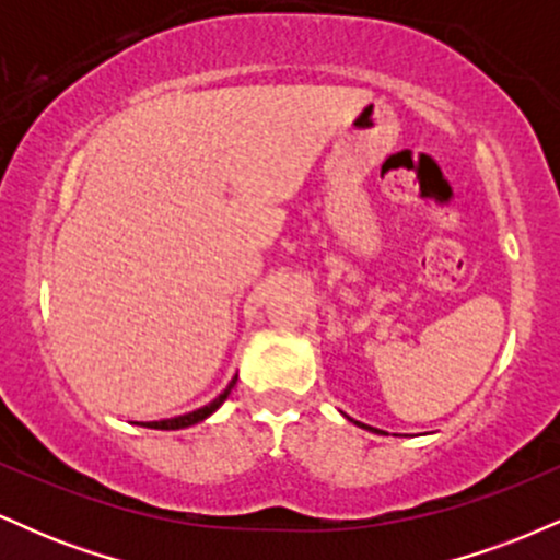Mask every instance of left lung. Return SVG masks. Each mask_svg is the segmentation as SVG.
<instances>
[{
	"instance_id": "obj_1",
	"label": "left lung",
	"mask_w": 560,
	"mask_h": 560,
	"mask_svg": "<svg viewBox=\"0 0 560 560\" xmlns=\"http://www.w3.org/2000/svg\"><path fill=\"white\" fill-rule=\"evenodd\" d=\"M358 427H365V423H358ZM365 429H371V427H365Z\"/></svg>"
}]
</instances>
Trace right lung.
<instances>
[{
	"label": "right lung",
	"mask_w": 560,
	"mask_h": 560,
	"mask_svg": "<svg viewBox=\"0 0 560 560\" xmlns=\"http://www.w3.org/2000/svg\"><path fill=\"white\" fill-rule=\"evenodd\" d=\"M234 384H236V378H231V384L226 389H223V395H218L213 402L210 405H205V408H199V410H191V413H186V416H178V419H165V421H150V423H141V427H150V429H184V427H191V423H197V421H202V419H208L210 413H213V410L218 408V405H221L223 400H226L229 397V392L234 389Z\"/></svg>",
	"instance_id": "add662e5"
}]
</instances>
